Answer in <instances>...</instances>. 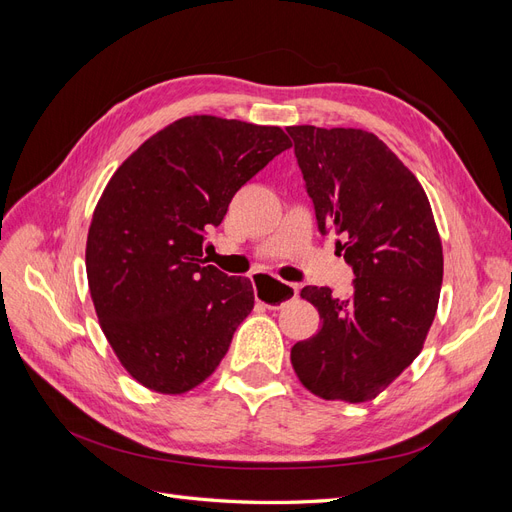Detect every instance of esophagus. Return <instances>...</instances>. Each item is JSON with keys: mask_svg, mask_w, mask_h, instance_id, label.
Masks as SVG:
<instances>
[{"mask_svg": "<svg viewBox=\"0 0 512 512\" xmlns=\"http://www.w3.org/2000/svg\"><path fill=\"white\" fill-rule=\"evenodd\" d=\"M252 282H254L256 301L269 309H277V307H282L288 301L299 297L297 286L275 280V277H271V275H254Z\"/></svg>", "mask_w": 512, "mask_h": 512, "instance_id": "34e87169", "label": "esophagus"}]
</instances>
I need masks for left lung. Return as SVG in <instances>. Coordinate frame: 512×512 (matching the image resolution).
<instances>
[{"label":"left lung","instance_id":"left-lung-1","mask_svg":"<svg viewBox=\"0 0 512 512\" xmlns=\"http://www.w3.org/2000/svg\"><path fill=\"white\" fill-rule=\"evenodd\" d=\"M314 203L318 230L335 235L352 292L305 286L320 331L290 361L307 391L348 404L374 399L423 350L442 286V241L423 185L376 134L286 128Z\"/></svg>","mask_w":512,"mask_h":512}]
</instances>
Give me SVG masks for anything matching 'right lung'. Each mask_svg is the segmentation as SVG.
<instances>
[{
	"instance_id": "obj_1",
	"label": "right lung",
	"mask_w": 512,
	"mask_h": 512,
	"mask_svg": "<svg viewBox=\"0 0 512 512\" xmlns=\"http://www.w3.org/2000/svg\"><path fill=\"white\" fill-rule=\"evenodd\" d=\"M288 147L277 126L183 117L108 181L87 235L89 292L108 344L147 389L179 395L207 380L252 312V282L207 265L205 237Z\"/></svg>"
}]
</instances>
